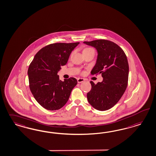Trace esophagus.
Here are the masks:
<instances>
[{"instance_id": "esophagus-1", "label": "esophagus", "mask_w": 156, "mask_h": 156, "mask_svg": "<svg viewBox=\"0 0 156 156\" xmlns=\"http://www.w3.org/2000/svg\"><path fill=\"white\" fill-rule=\"evenodd\" d=\"M77 81H78V83H82V82H84L85 80H84L83 78H79L77 79Z\"/></svg>"}]
</instances>
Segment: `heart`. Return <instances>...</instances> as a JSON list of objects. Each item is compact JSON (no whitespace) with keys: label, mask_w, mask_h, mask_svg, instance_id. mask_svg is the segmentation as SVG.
I'll return each instance as SVG.
<instances>
[{"label":"heart","mask_w":156,"mask_h":156,"mask_svg":"<svg viewBox=\"0 0 156 156\" xmlns=\"http://www.w3.org/2000/svg\"><path fill=\"white\" fill-rule=\"evenodd\" d=\"M90 49H93L89 48H85L84 50H83V51H87V50H90Z\"/></svg>","instance_id":"1"}]
</instances>
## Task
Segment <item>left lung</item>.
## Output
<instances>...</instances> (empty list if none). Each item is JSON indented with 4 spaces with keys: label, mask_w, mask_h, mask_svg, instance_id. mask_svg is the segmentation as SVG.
Instances as JSON below:
<instances>
[{
    "label": "left lung",
    "mask_w": 156,
    "mask_h": 156,
    "mask_svg": "<svg viewBox=\"0 0 156 156\" xmlns=\"http://www.w3.org/2000/svg\"><path fill=\"white\" fill-rule=\"evenodd\" d=\"M97 49L96 63L91 75L101 74L103 80L94 84L87 93L88 102L98 111H106L118 102L126 90L129 79L128 60L123 50L116 44L107 40L84 41Z\"/></svg>",
    "instance_id": "left-lung-1"
}]
</instances>
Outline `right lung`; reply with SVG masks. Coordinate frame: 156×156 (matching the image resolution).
<instances>
[{
	"instance_id": "obj_1",
	"label": "right lung",
	"mask_w": 156,
	"mask_h": 156,
	"mask_svg": "<svg viewBox=\"0 0 156 156\" xmlns=\"http://www.w3.org/2000/svg\"><path fill=\"white\" fill-rule=\"evenodd\" d=\"M80 44L54 43L41 49L29 65L27 74L30 90L43 108L55 111L67 103L77 84L75 78L59 80L58 73L67 63L72 51Z\"/></svg>"
}]
</instances>
